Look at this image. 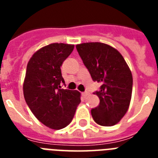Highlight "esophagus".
I'll list each match as a JSON object with an SVG mask.
<instances>
[{"label":"esophagus","mask_w":158,"mask_h":158,"mask_svg":"<svg viewBox=\"0 0 158 158\" xmlns=\"http://www.w3.org/2000/svg\"><path fill=\"white\" fill-rule=\"evenodd\" d=\"M82 95L84 96V98H86L89 95V93L88 92H84V93H82Z\"/></svg>","instance_id":"esophagus-1"}]
</instances>
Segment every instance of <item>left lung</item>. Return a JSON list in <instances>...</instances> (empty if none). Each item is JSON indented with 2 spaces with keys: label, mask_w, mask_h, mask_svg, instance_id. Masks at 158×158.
<instances>
[{
  "label": "left lung",
  "mask_w": 158,
  "mask_h": 158,
  "mask_svg": "<svg viewBox=\"0 0 158 158\" xmlns=\"http://www.w3.org/2000/svg\"><path fill=\"white\" fill-rule=\"evenodd\" d=\"M76 49L94 81L102 84L94 92L100 103L91 110L94 121L111 126L120 121L130 106L133 77L130 68L119 52L102 43L76 45Z\"/></svg>",
  "instance_id": "1"
}]
</instances>
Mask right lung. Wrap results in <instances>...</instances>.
<instances>
[{"mask_svg": "<svg viewBox=\"0 0 158 158\" xmlns=\"http://www.w3.org/2000/svg\"><path fill=\"white\" fill-rule=\"evenodd\" d=\"M74 45L52 43L33 55L27 64L23 96L27 105L39 121L53 130H60L71 122L80 103V93L61 89L64 60Z\"/></svg>", "mask_w": 158, "mask_h": 158, "instance_id": "add662e5", "label": "right lung"}]
</instances>
